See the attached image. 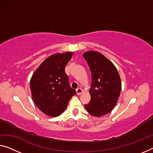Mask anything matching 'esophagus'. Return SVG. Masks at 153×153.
Wrapping results in <instances>:
<instances>
[{
	"label": "esophagus",
	"instance_id": "obj_1",
	"mask_svg": "<svg viewBox=\"0 0 153 153\" xmlns=\"http://www.w3.org/2000/svg\"><path fill=\"white\" fill-rule=\"evenodd\" d=\"M82 93H83V90H82L81 88H79L76 89V94H77L80 95V94H82Z\"/></svg>",
	"mask_w": 153,
	"mask_h": 153
}]
</instances>
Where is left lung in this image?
<instances>
[{
	"mask_svg": "<svg viewBox=\"0 0 153 153\" xmlns=\"http://www.w3.org/2000/svg\"><path fill=\"white\" fill-rule=\"evenodd\" d=\"M83 56L91 73V100L85 107L91 116H105L114 109L118 100L122 88L120 77L113 63L100 53L88 51Z\"/></svg>",
	"mask_w": 153,
	"mask_h": 153,
	"instance_id": "1",
	"label": "left lung"
}]
</instances>
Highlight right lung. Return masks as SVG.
<instances>
[{"label":"right lung","mask_w":153,"mask_h":153,"mask_svg":"<svg viewBox=\"0 0 153 153\" xmlns=\"http://www.w3.org/2000/svg\"><path fill=\"white\" fill-rule=\"evenodd\" d=\"M72 52L51 55L35 71L30 81L32 98L38 109L47 116L57 117L66 109L76 91L71 88L65 67Z\"/></svg>","instance_id":"1"}]
</instances>
